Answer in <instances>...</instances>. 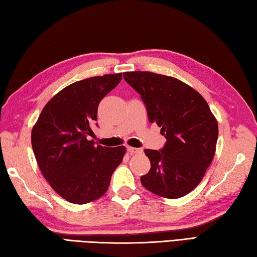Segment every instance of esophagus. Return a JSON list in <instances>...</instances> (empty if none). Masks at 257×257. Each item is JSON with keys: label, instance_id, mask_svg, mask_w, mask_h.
Listing matches in <instances>:
<instances>
[{"label": "esophagus", "instance_id": "34e87169", "mask_svg": "<svg viewBox=\"0 0 257 257\" xmlns=\"http://www.w3.org/2000/svg\"><path fill=\"white\" fill-rule=\"evenodd\" d=\"M127 152L130 154H138V153H141L142 150L138 149V148H131V146H127Z\"/></svg>", "mask_w": 257, "mask_h": 257}]
</instances>
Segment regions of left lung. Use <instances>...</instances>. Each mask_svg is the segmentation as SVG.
I'll use <instances>...</instances> for the list:
<instances>
[{"instance_id": "8db88e82", "label": "left lung", "mask_w": 257, "mask_h": 257, "mask_svg": "<svg viewBox=\"0 0 257 257\" xmlns=\"http://www.w3.org/2000/svg\"><path fill=\"white\" fill-rule=\"evenodd\" d=\"M124 80L141 94L149 121L158 124L166 143L144 150L151 170L142 185L165 198H179L200 184L216 150L218 125L200 93L175 77L152 72H125Z\"/></svg>"}]
</instances>
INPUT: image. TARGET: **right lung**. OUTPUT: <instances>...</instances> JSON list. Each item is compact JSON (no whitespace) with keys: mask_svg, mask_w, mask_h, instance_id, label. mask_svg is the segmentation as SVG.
Instances as JSON below:
<instances>
[{"mask_svg":"<svg viewBox=\"0 0 257 257\" xmlns=\"http://www.w3.org/2000/svg\"><path fill=\"white\" fill-rule=\"evenodd\" d=\"M122 73L94 76L63 88L46 103L32 128V149L51 187L73 204H86L107 191L124 146H94L88 141L101 99L116 87Z\"/></svg>","mask_w":257,"mask_h":257,"instance_id":"obj_1","label":"right lung"}]
</instances>
